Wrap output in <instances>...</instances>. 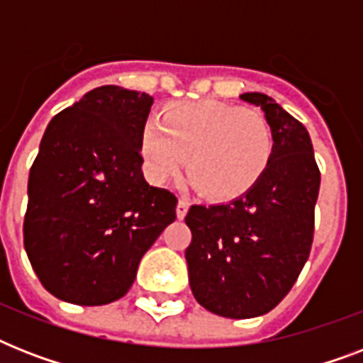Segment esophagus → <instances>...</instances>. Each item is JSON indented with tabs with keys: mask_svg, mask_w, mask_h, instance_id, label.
<instances>
[{
	"mask_svg": "<svg viewBox=\"0 0 363 363\" xmlns=\"http://www.w3.org/2000/svg\"><path fill=\"white\" fill-rule=\"evenodd\" d=\"M188 207H190V203H188L186 199H179V203H177V216H179L181 220L186 216Z\"/></svg>",
	"mask_w": 363,
	"mask_h": 363,
	"instance_id": "esophagus-1",
	"label": "esophagus"
}]
</instances>
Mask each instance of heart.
Segmentation results:
<instances>
[{"label": "heart", "instance_id": "1", "mask_svg": "<svg viewBox=\"0 0 363 363\" xmlns=\"http://www.w3.org/2000/svg\"><path fill=\"white\" fill-rule=\"evenodd\" d=\"M147 175L158 184L186 175L211 199H235L264 177L273 133L264 116L235 105L198 99L169 105L139 133Z\"/></svg>", "mask_w": 363, "mask_h": 363}]
</instances>
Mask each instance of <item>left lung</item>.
Listing matches in <instances>:
<instances>
[{"mask_svg":"<svg viewBox=\"0 0 363 363\" xmlns=\"http://www.w3.org/2000/svg\"><path fill=\"white\" fill-rule=\"evenodd\" d=\"M264 111L273 156L264 177L230 203L192 205L184 258L194 298L215 315L252 318L290 292L309 258L320 188L309 131L275 99L241 94Z\"/></svg>","mask_w":363,"mask_h":363,"instance_id":"8db88e82","label":"left lung"}]
</instances>
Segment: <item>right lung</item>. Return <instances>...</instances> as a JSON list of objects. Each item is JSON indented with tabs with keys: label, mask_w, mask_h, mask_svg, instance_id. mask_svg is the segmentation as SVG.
I'll use <instances>...</instances> for the list:
<instances>
[{
	"label": "right lung",
	"mask_w": 363,
	"mask_h": 363,
	"mask_svg": "<svg viewBox=\"0 0 363 363\" xmlns=\"http://www.w3.org/2000/svg\"><path fill=\"white\" fill-rule=\"evenodd\" d=\"M154 99L94 88L48 122L30 169L24 247L43 286L75 305L121 299L177 198L143 175L139 133Z\"/></svg>",
	"instance_id": "add662e5"
}]
</instances>
